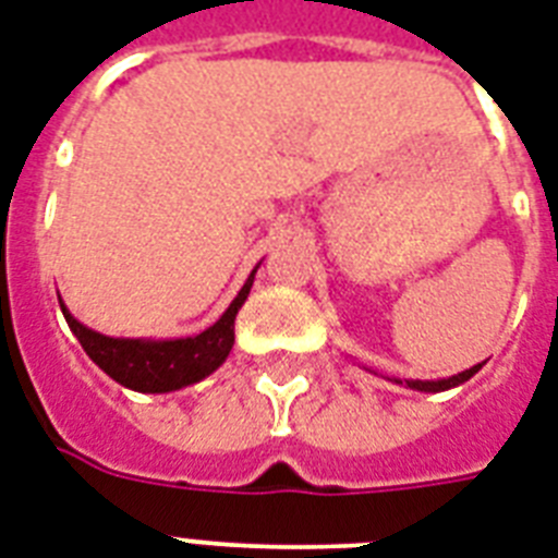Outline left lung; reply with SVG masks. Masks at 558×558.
<instances>
[{"label": "left lung", "instance_id": "left-lung-1", "mask_svg": "<svg viewBox=\"0 0 558 558\" xmlns=\"http://www.w3.org/2000/svg\"><path fill=\"white\" fill-rule=\"evenodd\" d=\"M477 371H481V365L469 367V371L458 373V376H451V379H440V381H408V388L428 390V393H434V390H449V388H454V385H460V381L472 379V376H475Z\"/></svg>", "mask_w": 558, "mask_h": 558}]
</instances>
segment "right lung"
Masks as SVG:
<instances>
[{"mask_svg":"<svg viewBox=\"0 0 558 558\" xmlns=\"http://www.w3.org/2000/svg\"><path fill=\"white\" fill-rule=\"evenodd\" d=\"M254 283L245 280L234 304L228 306L222 318L214 327H208L193 339L177 341H135V339H109L95 330H86L81 322H74L69 310L60 304L65 322L89 353V359L112 379L121 381L124 388L142 390V393H165V390H179L193 381L205 379L208 373L217 371L234 344V318L240 306L248 298V289Z\"/></svg>","mask_w":558,"mask_h":558,"instance_id":"1","label":"right lung"}]
</instances>
